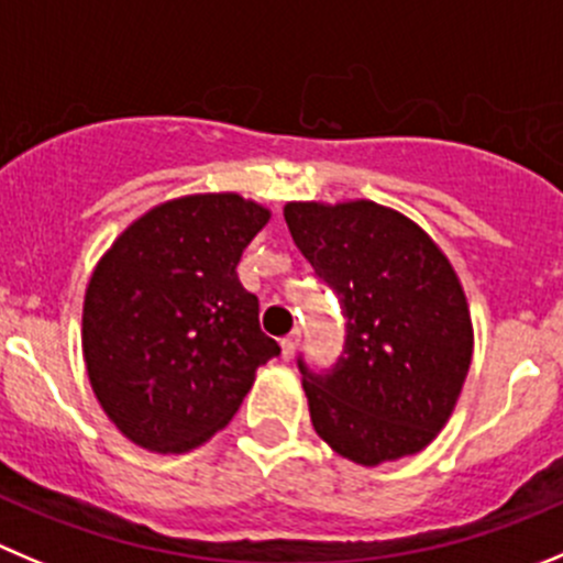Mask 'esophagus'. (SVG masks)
Instances as JSON below:
<instances>
[{"mask_svg":"<svg viewBox=\"0 0 563 563\" xmlns=\"http://www.w3.org/2000/svg\"><path fill=\"white\" fill-rule=\"evenodd\" d=\"M298 340H301V334H290V336H285V340H282V358H285V362H290L292 356H296V347H298Z\"/></svg>","mask_w":563,"mask_h":563,"instance_id":"obj_1","label":"esophagus"}]
</instances>
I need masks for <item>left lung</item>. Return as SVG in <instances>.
I'll return each instance as SVG.
<instances>
[{"instance_id": "1", "label": "left lung", "mask_w": 563, "mask_h": 563, "mask_svg": "<svg viewBox=\"0 0 563 563\" xmlns=\"http://www.w3.org/2000/svg\"><path fill=\"white\" fill-rule=\"evenodd\" d=\"M285 221L345 318L334 365L314 371L298 356L314 431L365 467L422 451L451 417L473 358L451 262L417 223L373 201H296Z\"/></svg>"}]
</instances>
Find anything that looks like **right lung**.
Returning a JSON list of instances; mask_svg holds the SVG:
<instances>
[{"label": "right lung", "instance_id": "1", "mask_svg": "<svg viewBox=\"0 0 563 563\" xmlns=\"http://www.w3.org/2000/svg\"><path fill=\"white\" fill-rule=\"evenodd\" d=\"M265 207L234 192L154 207L101 256L82 309L90 387L118 431L185 453L221 431L282 347L238 278Z\"/></svg>", "mask_w": 563, "mask_h": 563}]
</instances>
